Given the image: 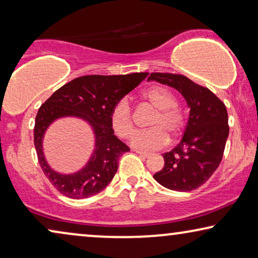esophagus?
I'll list each match as a JSON object with an SVG mask.
<instances>
[{
    "label": "esophagus",
    "mask_w": 258,
    "mask_h": 258,
    "mask_svg": "<svg viewBox=\"0 0 258 258\" xmlns=\"http://www.w3.org/2000/svg\"><path fill=\"white\" fill-rule=\"evenodd\" d=\"M135 151L140 155V156H142L143 158H146V157H148L150 155L149 153H147V151H142V150H135Z\"/></svg>",
    "instance_id": "obj_1"
}]
</instances>
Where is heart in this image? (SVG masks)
I'll list each match as a JSON object with an SVG mask.
<instances>
[{
	"label": "heart",
	"instance_id": "b5f03b06",
	"mask_svg": "<svg viewBox=\"0 0 258 258\" xmlns=\"http://www.w3.org/2000/svg\"><path fill=\"white\" fill-rule=\"evenodd\" d=\"M142 97L156 114L151 119V129L137 133L132 139V146L141 150H153L164 147L169 136H176L183 126V116L176 107L177 102L167 88L155 86L143 91ZM110 122L115 133L122 139H129L135 132L133 107L128 98H121L115 103L110 112Z\"/></svg>",
	"mask_w": 258,
	"mask_h": 258
}]
</instances>
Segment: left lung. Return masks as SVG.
I'll list each match as a JSON object with an SVG mask.
<instances>
[{
  "label": "left lung",
  "instance_id": "left-lung-1",
  "mask_svg": "<svg viewBox=\"0 0 258 258\" xmlns=\"http://www.w3.org/2000/svg\"><path fill=\"white\" fill-rule=\"evenodd\" d=\"M148 80L175 88L190 108L181 142L163 154L164 167L154 178L170 190L191 191L221 163L229 135L227 108L213 91L179 74L153 73Z\"/></svg>",
  "mask_w": 258,
  "mask_h": 258
}]
</instances>
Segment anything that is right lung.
Returning a JSON list of instances; mask_svg holds the SVG:
<instances>
[{
  "label": "right lung",
  "instance_id": "right-lung-1",
  "mask_svg": "<svg viewBox=\"0 0 258 258\" xmlns=\"http://www.w3.org/2000/svg\"><path fill=\"white\" fill-rule=\"evenodd\" d=\"M148 73L129 75H87L70 81L41 105L35 118L34 144L44 175L56 190L69 199H87L103 190L117 171L118 158L129 147L114 135L110 112L117 101L139 86ZM80 117L92 125L95 149L86 167L74 174L52 171L43 154L45 130L55 119Z\"/></svg>",
  "mask_w": 258,
  "mask_h": 258
}]
</instances>
